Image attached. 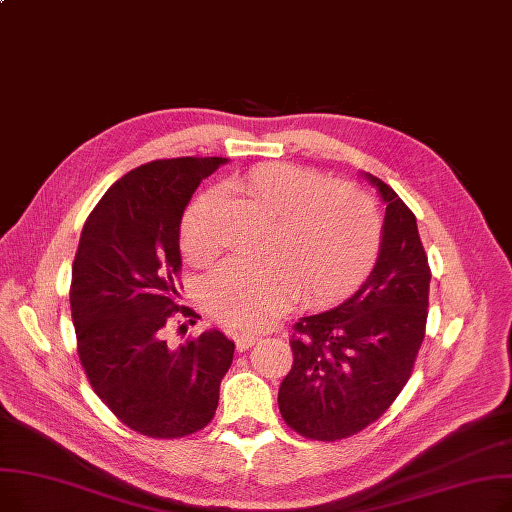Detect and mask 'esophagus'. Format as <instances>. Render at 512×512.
<instances>
[{
    "label": "esophagus",
    "instance_id": "obj_1",
    "mask_svg": "<svg viewBox=\"0 0 512 512\" xmlns=\"http://www.w3.org/2000/svg\"><path fill=\"white\" fill-rule=\"evenodd\" d=\"M257 339H259L257 335H249V332H242V335H238V337H236V349H238V351L249 349L251 345H255V341H257Z\"/></svg>",
    "mask_w": 512,
    "mask_h": 512
}]
</instances>
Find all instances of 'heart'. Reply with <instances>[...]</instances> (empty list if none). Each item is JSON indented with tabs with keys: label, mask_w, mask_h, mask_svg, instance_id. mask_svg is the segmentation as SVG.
<instances>
[{
	"label": "heart",
	"mask_w": 512,
	"mask_h": 512,
	"mask_svg": "<svg viewBox=\"0 0 512 512\" xmlns=\"http://www.w3.org/2000/svg\"><path fill=\"white\" fill-rule=\"evenodd\" d=\"M274 219L261 263L226 259L207 278L211 314L234 328H261L274 320L295 291L314 303L335 301L370 272L381 247V221L370 196L347 182L297 165H259L230 180ZM221 192L211 188L188 205L180 244L201 265L217 253Z\"/></svg>",
	"instance_id": "b5f03b06"
}]
</instances>
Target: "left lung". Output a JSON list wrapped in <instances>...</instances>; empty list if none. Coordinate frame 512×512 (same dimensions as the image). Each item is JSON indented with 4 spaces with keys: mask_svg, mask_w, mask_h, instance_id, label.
Segmentation results:
<instances>
[{
    "mask_svg": "<svg viewBox=\"0 0 512 512\" xmlns=\"http://www.w3.org/2000/svg\"><path fill=\"white\" fill-rule=\"evenodd\" d=\"M364 177L385 203L379 259L347 301L295 324L293 368L278 391L284 422L307 439H345L381 418L425 339L431 270L416 217L391 186Z\"/></svg>",
    "mask_w": 512,
    "mask_h": 512,
    "instance_id": "8db88e82",
    "label": "left lung"
}]
</instances>
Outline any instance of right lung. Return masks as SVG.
I'll use <instances>...</instances> for the list:
<instances>
[{
  "mask_svg": "<svg viewBox=\"0 0 512 512\" xmlns=\"http://www.w3.org/2000/svg\"><path fill=\"white\" fill-rule=\"evenodd\" d=\"M226 159H161L131 169L87 217L71 280L77 353L92 389L121 422L154 439L207 427L234 343L215 328L171 349L180 224L194 190Z\"/></svg>",
  "mask_w": 512,
  "mask_h": 512,
  "instance_id": "right-lung-1",
  "label": "right lung"
}]
</instances>
